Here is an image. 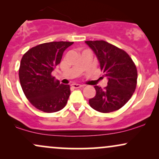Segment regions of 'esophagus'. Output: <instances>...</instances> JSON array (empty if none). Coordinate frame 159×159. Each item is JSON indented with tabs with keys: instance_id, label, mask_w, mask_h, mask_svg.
Returning a JSON list of instances; mask_svg holds the SVG:
<instances>
[{
	"instance_id": "esophagus-1",
	"label": "esophagus",
	"mask_w": 159,
	"mask_h": 159,
	"mask_svg": "<svg viewBox=\"0 0 159 159\" xmlns=\"http://www.w3.org/2000/svg\"><path fill=\"white\" fill-rule=\"evenodd\" d=\"M72 87H73V88H81V87H84V85H81V84H72Z\"/></svg>"
}]
</instances>
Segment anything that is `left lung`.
Returning <instances> with one entry per match:
<instances>
[{"mask_svg":"<svg viewBox=\"0 0 159 159\" xmlns=\"http://www.w3.org/2000/svg\"><path fill=\"white\" fill-rule=\"evenodd\" d=\"M96 55L107 86H95L96 94L89 99L90 107L102 113L119 110L130 99L138 79L136 66L125 51L103 41H85Z\"/></svg>","mask_w":159,"mask_h":159,"instance_id":"8db88e82","label":"left lung"}]
</instances>
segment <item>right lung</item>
Returning a JSON list of instances; mask_svg holds the SVG:
<instances>
[{
    "label": "right lung",
    "mask_w": 159,
    "mask_h": 159,
    "mask_svg": "<svg viewBox=\"0 0 159 159\" xmlns=\"http://www.w3.org/2000/svg\"><path fill=\"white\" fill-rule=\"evenodd\" d=\"M72 42H52L29 49L21 58L19 70L21 88L36 108L45 113L61 111L70 96L69 84H60L52 75L63 52Z\"/></svg>",
    "instance_id": "right-lung-1"
}]
</instances>
